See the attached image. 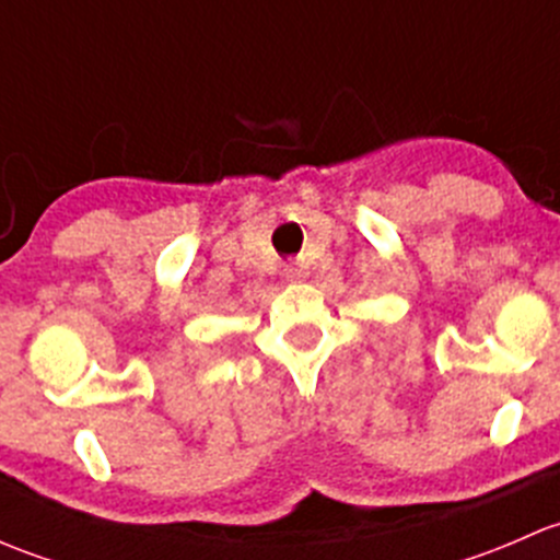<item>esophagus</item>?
Returning <instances> with one entry per match:
<instances>
[{
	"instance_id": "34e87169",
	"label": "esophagus",
	"mask_w": 560,
	"mask_h": 560,
	"mask_svg": "<svg viewBox=\"0 0 560 560\" xmlns=\"http://www.w3.org/2000/svg\"><path fill=\"white\" fill-rule=\"evenodd\" d=\"M284 276L290 281H303L308 276V270H306V265H301V262H290L287 265V270H284Z\"/></svg>"
}]
</instances>
